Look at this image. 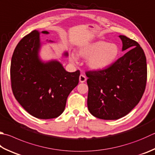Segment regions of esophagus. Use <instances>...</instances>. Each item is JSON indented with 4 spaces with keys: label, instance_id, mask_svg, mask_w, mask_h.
<instances>
[{
    "label": "esophagus",
    "instance_id": "esophagus-1",
    "mask_svg": "<svg viewBox=\"0 0 155 155\" xmlns=\"http://www.w3.org/2000/svg\"><path fill=\"white\" fill-rule=\"evenodd\" d=\"M79 80H80V82L84 83V82H85V81H86V76L84 75L81 74L80 75V78H79Z\"/></svg>",
    "mask_w": 155,
    "mask_h": 155
}]
</instances>
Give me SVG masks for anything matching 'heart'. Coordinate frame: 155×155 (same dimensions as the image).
I'll list each match as a JSON object with an SVG mask.
<instances>
[{"label": "heart", "mask_w": 155, "mask_h": 155, "mask_svg": "<svg viewBox=\"0 0 155 155\" xmlns=\"http://www.w3.org/2000/svg\"><path fill=\"white\" fill-rule=\"evenodd\" d=\"M78 55L88 59L87 65L89 68L100 71L111 66L118 59L119 55V46L114 43H109L104 40H96L85 44L78 49ZM69 59L73 63L78 61V56L71 52Z\"/></svg>", "instance_id": "heart-1"}]
</instances>
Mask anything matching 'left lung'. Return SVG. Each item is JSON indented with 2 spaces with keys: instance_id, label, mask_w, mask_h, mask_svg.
<instances>
[{
  "instance_id": "left-lung-1",
  "label": "left lung",
  "mask_w": 155,
  "mask_h": 155,
  "mask_svg": "<svg viewBox=\"0 0 155 155\" xmlns=\"http://www.w3.org/2000/svg\"><path fill=\"white\" fill-rule=\"evenodd\" d=\"M122 51H128L111 66L86 73L90 113L104 120L127 115L140 101L147 78V59L139 44L123 35Z\"/></svg>"
}]
</instances>
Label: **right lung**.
<instances>
[{
	"label": "right lung",
	"mask_w": 155,
	"mask_h": 155,
	"mask_svg": "<svg viewBox=\"0 0 155 155\" xmlns=\"http://www.w3.org/2000/svg\"><path fill=\"white\" fill-rule=\"evenodd\" d=\"M40 33L49 32L34 30L17 44L11 59V87L26 111L36 118L48 119L63 113L69 94L78 84L80 73L67 71L57 60L40 59ZM63 56L68 57V52H64Z\"/></svg>",
	"instance_id": "add662e5"
}]
</instances>
